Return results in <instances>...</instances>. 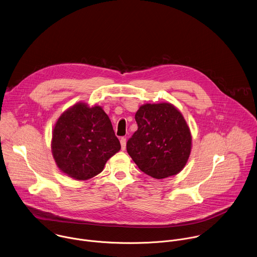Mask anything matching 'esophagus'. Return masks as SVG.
<instances>
[{"mask_svg": "<svg viewBox=\"0 0 257 257\" xmlns=\"http://www.w3.org/2000/svg\"><path fill=\"white\" fill-rule=\"evenodd\" d=\"M120 145H121V150L124 151L126 148V139L125 138L120 139Z\"/></svg>", "mask_w": 257, "mask_h": 257, "instance_id": "obj_1", "label": "esophagus"}]
</instances>
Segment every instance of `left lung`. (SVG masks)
Returning a JSON list of instances; mask_svg holds the SVG:
<instances>
[{
	"label": "left lung",
	"instance_id": "1",
	"mask_svg": "<svg viewBox=\"0 0 257 257\" xmlns=\"http://www.w3.org/2000/svg\"><path fill=\"white\" fill-rule=\"evenodd\" d=\"M138 131L126 151L147 175L163 179L178 174L186 165L192 137L182 113L169 102L146 103L135 115Z\"/></svg>",
	"mask_w": 257,
	"mask_h": 257
}]
</instances>
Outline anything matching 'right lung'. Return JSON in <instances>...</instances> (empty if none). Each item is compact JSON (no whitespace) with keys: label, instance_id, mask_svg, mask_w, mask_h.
<instances>
[{"label":"right lung","instance_id":"add662e5","mask_svg":"<svg viewBox=\"0 0 257 257\" xmlns=\"http://www.w3.org/2000/svg\"><path fill=\"white\" fill-rule=\"evenodd\" d=\"M50 147L58 168L84 181L103 170L108 159L119 152L120 143L103 108L81 101L57 119Z\"/></svg>","mask_w":257,"mask_h":257}]
</instances>
